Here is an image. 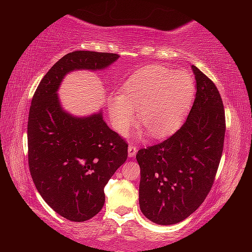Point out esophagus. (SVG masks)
Instances as JSON below:
<instances>
[{"label": "esophagus", "mask_w": 252, "mask_h": 252, "mask_svg": "<svg viewBox=\"0 0 252 252\" xmlns=\"http://www.w3.org/2000/svg\"><path fill=\"white\" fill-rule=\"evenodd\" d=\"M136 151H137V147L135 144H129L128 146V156L129 157H134L136 155Z\"/></svg>", "instance_id": "34e87169"}]
</instances>
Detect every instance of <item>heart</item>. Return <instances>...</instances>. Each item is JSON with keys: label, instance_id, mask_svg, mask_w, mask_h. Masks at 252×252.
I'll return each instance as SVG.
<instances>
[{"label": "heart", "instance_id": "obj_1", "mask_svg": "<svg viewBox=\"0 0 252 252\" xmlns=\"http://www.w3.org/2000/svg\"><path fill=\"white\" fill-rule=\"evenodd\" d=\"M195 93L187 72H174L161 65H149L130 75L122 94L109 101L110 119L119 133H126L135 119L153 136H164L180 125Z\"/></svg>", "mask_w": 252, "mask_h": 252}]
</instances>
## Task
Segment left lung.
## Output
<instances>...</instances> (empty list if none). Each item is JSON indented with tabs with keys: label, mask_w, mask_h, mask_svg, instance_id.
<instances>
[{
	"label": "left lung",
	"mask_w": 252,
	"mask_h": 252,
	"mask_svg": "<svg viewBox=\"0 0 252 252\" xmlns=\"http://www.w3.org/2000/svg\"><path fill=\"white\" fill-rule=\"evenodd\" d=\"M196 97L188 118L163 142L137 151L140 209L158 225L188 218L211 190L221 159L226 119L211 79L192 65Z\"/></svg>",
	"instance_id": "obj_1"
}]
</instances>
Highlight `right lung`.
Returning <instances> with one entry per match:
<instances>
[{
  "instance_id": "add662e5",
  "label": "right lung",
  "mask_w": 252,
  "mask_h": 252,
  "mask_svg": "<svg viewBox=\"0 0 252 252\" xmlns=\"http://www.w3.org/2000/svg\"><path fill=\"white\" fill-rule=\"evenodd\" d=\"M118 57L68 53L51 66L33 95L27 124L31 177L47 204L71 221H86L101 211L105 185L126 161L128 144L106 125L102 113L75 118L63 111L56 91L67 72L101 70Z\"/></svg>"
}]
</instances>
